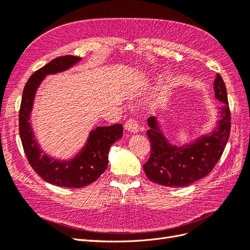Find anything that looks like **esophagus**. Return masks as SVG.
<instances>
[{
  "instance_id": "1",
  "label": "esophagus",
  "mask_w": 250,
  "mask_h": 250,
  "mask_svg": "<svg viewBox=\"0 0 250 250\" xmlns=\"http://www.w3.org/2000/svg\"><path fill=\"white\" fill-rule=\"evenodd\" d=\"M125 127L126 129V131L132 132V133H137L138 129H139V125H138L136 119H135V118H130V119H127L125 121Z\"/></svg>"
}]
</instances>
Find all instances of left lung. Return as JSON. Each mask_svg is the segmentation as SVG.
Instances as JSON below:
<instances>
[{"label":"left lung","instance_id":"left-lung-1","mask_svg":"<svg viewBox=\"0 0 250 250\" xmlns=\"http://www.w3.org/2000/svg\"><path fill=\"white\" fill-rule=\"evenodd\" d=\"M215 96L223 105L220 108L218 126L208 136L192 145L174 146L160 132L155 117H149L146 131L151 155L144 165L146 177L165 187L182 188L208 176L222 156L230 133V110L223 78L220 74L213 83Z\"/></svg>","mask_w":250,"mask_h":250}]
</instances>
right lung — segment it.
Returning <instances> with one entry per match:
<instances>
[{
	"label": "right lung",
	"mask_w": 250,
	"mask_h": 250,
	"mask_svg": "<svg viewBox=\"0 0 250 250\" xmlns=\"http://www.w3.org/2000/svg\"><path fill=\"white\" fill-rule=\"evenodd\" d=\"M82 59L59 56L37 70L27 81L19 111V132L27 160L42 180L62 188H80L97 180L108 167V154L114 142L123 137V125L98 126L90 134L83 151L70 161H56L42 153L29 125V115L38 85L47 74L72 67Z\"/></svg>",
	"instance_id": "obj_1"
}]
</instances>
